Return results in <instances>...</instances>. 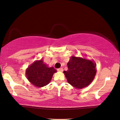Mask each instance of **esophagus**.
Instances as JSON below:
<instances>
[{
  "mask_svg": "<svg viewBox=\"0 0 120 120\" xmlns=\"http://www.w3.org/2000/svg\"><path fill=\"white\" fill-rule=\"evenodd\" d=\"M58 71L59 72H62L63 71V68H60L58 69Z\"/></svg>",
  "mask_w": 120,
  "mask_h": 120,
  "instance_id": "1",
  "label": "esophagus"
}]
</instances>
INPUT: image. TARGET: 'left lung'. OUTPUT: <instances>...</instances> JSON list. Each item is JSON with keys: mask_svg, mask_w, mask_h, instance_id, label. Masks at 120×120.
Masks as SVG:
<instances>
[{"mask_svg": "<svg viewBox=\"0 0 120 120\" xmlns=\"http://www.w3.org/2000/svg\"><path fill=\"white\" fill-rule=\"evenodd\" d=\"M68 70L64 71L67 82L77 89L87 86L96 73V64L93 61L71 56L67 63Z\"/></svg>", "mask_w": 120, "mask_h": 120, "instance_id": "obj_1", "label": "left lung"}]
</instances>
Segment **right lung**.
<instances>
[{
	"mask_svg": "<svg viewBox=\"0 0 120 120\" xmlns=\"http://www.w3.org/2000/svg\"><path fill=\"white\" fill-rule=\"evenodd\" d=\"M56 70L54 67H48L42 60L35 61L26 70V75L29 81L36 87H43L49 83Z\"/></svg>",
	"mask_w": 120,
	"mask_h": 120,
	"instance_id": "1",
	"label": "right lung"
}]
</instances>
